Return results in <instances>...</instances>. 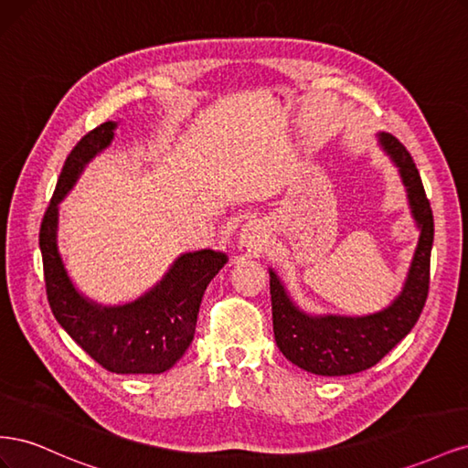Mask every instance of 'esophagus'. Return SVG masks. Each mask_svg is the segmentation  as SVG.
I'll use <instances>...</instances> for the list:
<instances>
[{
  "label": "esophagus",
  "instance_id": "obj_1",
  "mask_svg": "<svg viewBox=\"0 0 468 468\" xmlns=\"http://www.w3.org/2000/svg\"><path fill=\"white\" fill-rule=\"evenodd\" d=\"M238 246H239V250L246 251L248 256H258V251H261V239H260L258 230L251 229V226L242 229V232H239V238H238Z\"/></svg>",
  "mask_w": 468,
  "mask_h": 468
}]
</instances>
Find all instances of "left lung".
Listing matches in <instances>:
<instances>
[{
	"label": "left lung",
	"instance_id": "left-lung-1",
	"mask_svg": "<svg viewBox=\"0 0 468 468\" xmlns=\"http://www.w3.org/2000/svg\"><path fill=\"white\" fill-rule=\"evenodd\" d=\"M377 136L382 150L399 167L412 217L420 229L418 246L400 294L390 306L369 316H313L292 303L277 273L269 269L277 347L296 367L322 377L353 375L377 365L414 328L428 299L433 246L431 207L410 152L388 133Z\"/></svg>",
	"mask_w": 468,
	"mask_h": 468
}]
</instances>
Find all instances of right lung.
<instances>
[{"instance_id":"obj_1","label":"right lung","mask_w":468,"mask_h":468,"mask_svg":"<svg viewBox=\"0 0 468 468\" xmlns=\"http://www.w3.org/2000/svg\"><path fill=\"white\" fill-rule=\"evenodd\" d=\"M115 129L112 121L99 124L64 162L38 234L47 294L54 318L103 369L158 375L172 369L191 346L203 294L229 258L215 250L181 253L162 281L126 304H97L76 289L58 251V205L83 167L112 143Z\"/></svg>"}]
</instances>
